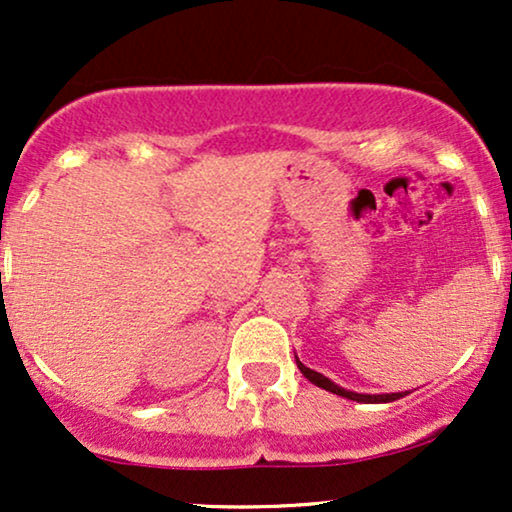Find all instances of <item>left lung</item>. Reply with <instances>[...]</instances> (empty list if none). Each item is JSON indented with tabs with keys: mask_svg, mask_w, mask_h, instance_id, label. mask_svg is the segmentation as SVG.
Listing matches in <instances>:
<instances>
[{
	"mask_svg": "<svg viewBox=\"0 0 512 512\" xmlns=\"http://www.w3.org/2000/svg\"><path fill=\"white\" fill-rule=\"evenodd\" d=\"M296 363H298V368H301V373L305 375V378L310 380V383L322 387V390H327V392H334V395H339V397L351 399V402L387 404V402H395V399L407 395V392H387V395H366V392H351V390H346V387H339L337 383H332L330 378H325V375L317 373V370H310L308 366H303V363L298 361V356H296Z\"/></svg>",
	"mask_w": 512,
	"mask_h": 512,
	"instance_id": "1",
	"label": "left lung"
}]
</instances>
